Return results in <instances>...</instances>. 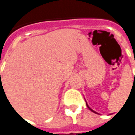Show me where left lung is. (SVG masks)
Listing matches in <instances>:
<instances>
[{
    "instance_id": "obj_1",
    "label": "left lung",
    "mask_w": 135,
    "mask_h": 135,
    "mask_svg": "<svg viewBox=\"0 0 135 135\" xmlns=\"http://www.w3.org/2000/svg\"><path fill=\"white\" fill-rule=\"evenodd\" d=\"M87 107H88V108L90 109V110H91V111H92V112H95V111H93V109H91L90 108V107H88V105H87Z\"/></svg>"
}]
</instances>
